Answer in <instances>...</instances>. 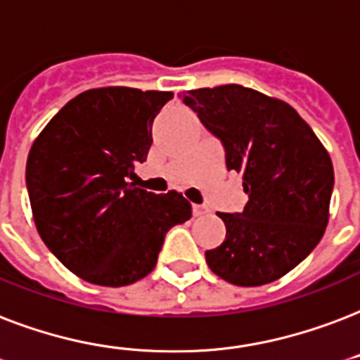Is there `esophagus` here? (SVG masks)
<instances>
[{"mask_svg": "<svg viewBox=\"0 0 360 360\" xmlns=\"http://www.w3.org/2000/svg\"><path fill=\"white\" fill-rule=\"evenodd\" d=\"M207 207H205V205H192V213H194V217H202V215H205V213H207Z\"/></svg>", "mask_w": 360, "mask_h": 360, "instance_id": "esophagus-1", "label": "esophagus"}]
</instances>
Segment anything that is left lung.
<instances>
[{"label":"left lung","instance_id":"8db88e82","mask_svg":"<svg viewBox=\"0 0 360 360\" xmlns=\"http://www.w3.org/2000/svg\"><path fill=\"white\" fill-rule=\"evenodd\" d=\"M183 101L223 141L226 168L243 174L241 213H219L226 238L205 251L213 274L240 287L283 278L328 224L333 160L308 122L283 100L241 84L188 90Z\"/></svg>","mask_w":360,"mask_h":360}]
</instances>
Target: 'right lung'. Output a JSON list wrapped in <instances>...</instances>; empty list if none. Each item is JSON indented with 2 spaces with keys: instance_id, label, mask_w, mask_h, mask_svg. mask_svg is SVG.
Listing matches in <instances>:
<instances>
[{
  "instance_id": "obj_1",
  "label": "right lung",
  "mask_w": 360,
  "mask_h": 360,
  "mask_svg": "<svg viewBox=\"0 0 360 360\" xmlns=\"http://www.w3.org/2000/svg\"><path fill=\"white\" fill-rule=\"evenodd\" d=\"M172 92L92 89L68 101L30 149L26 185L35 229L51 253L84 281L124 287L155 270L172 226L192 217L181 192L137 188L150 126Z\"/></svg>"
}]
</instances>
